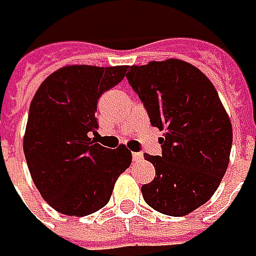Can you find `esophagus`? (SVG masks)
<instances>
[{
  "label": "esophagus",
  "mask_w": 256,
  "mask_h": 256,
  "mask_svg": "<svg viewBox=\"0 0 256 256\" xmlns=\"http://www.w3.org/2000/svg\"><path fill=\"white\" fill-rule=\"evenodd\" d=\"M142 158H144L142 152H132V160H134V162H140Z\"/></svg>",
  "instance_id": "obj_1"
}]
</instances>
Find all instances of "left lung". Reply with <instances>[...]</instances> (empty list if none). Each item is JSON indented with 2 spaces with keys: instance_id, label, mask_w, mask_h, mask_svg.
Here are the masks:
<instances>
[{
  "instance_id": "obj_1",
  "label": "left lung",
  "mask_w": 256,
  "mask_h": 256,
  "mask_svg": "<svg viewBox=\"0 0 256 256\" xmlns=\"http://www.w3.org/2000/svg\"><path fill=\"white\" fill-rule=\"evenodd\" d=\"M126 79L164 132L162 154L144 158L156 168L141 187L154 210L184 216L204 204L224 178L232 148V124L214 86L196 66L167 58L131 66Z\"/></svg>"
}]
</instances>
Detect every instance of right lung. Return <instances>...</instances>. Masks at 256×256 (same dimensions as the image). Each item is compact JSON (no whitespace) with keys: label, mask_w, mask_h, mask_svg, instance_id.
<instances>
[{"label":"right lung","mask_w":256,"mask_h":256,"mask_svg":"<svg viewBox=\"0 0 256 256\" xmlns=\"http://www.w3.org/2000/svg\"><path fill=\"white\" fill-rule=\"evenodd\" d=\"M128 66H64L52 73L32 98L24 134V156L46 202L63 214L80 218L102 209L115 182L131 164L125 146L102 147L98 100L124 79Z\"/></svg>","instance_id":"right-lung-1"}]
</instances>
